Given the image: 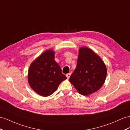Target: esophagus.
Here are the masks:
<instances>
[{
  "instance_id": "1",
  "label": "esophagus",
  "mask_w": 130,
  "mask_h": 130,
  "mask_svg": "<svg viewBox=\"0 0 130 130\" xmlns=\"http://www.w3.org/2000/svg\"><path fill=\"white\" fill-rule=\"evenodd\" d=\"M66 77H67V78H68V79H69V78H70V76H71V74L70 73H69V74H66Z\"/></svg>"
}]
</instances>
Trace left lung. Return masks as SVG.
I'll use <instances>...</instances> for the list:
<instances>
[{
    "mask_svg": "<svg viewBox=\"0 0 130 130\" xmlns=\"http://www.w3.org/2000/svg\"><path fill=\"white\" fill-rule=\"evenodd\" d=\"M107 70L104 61L86 46L78 50L77 66L69 81L79 94L88 95L97 92L105 81Z\"/></svg>",
    "mask_w": 130,
    "mask_h": 130,
    "instance_id": "obj_1",
    "label": "left lung"
}]
</instances>
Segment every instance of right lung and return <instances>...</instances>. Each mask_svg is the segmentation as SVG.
<instances>
[{
    "instance_id": "right-lung-1",
    "label": "right lung",
    "mask_w": 130,
    "mask_h": 130,
    "mask_svg": "<svg viewBox=\"0 0 130 130\" xmlns=\"http://www.w3.org/2000/svg\"><path fill=\"white\" fill-rule=\"evenodd\" d=\"M55 52L46 50L33 60L28 72V82L31 88L43 97L55 92L60 83L67 79L55 60Z\"/></svg>"
}]
</instances>
